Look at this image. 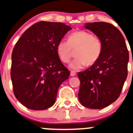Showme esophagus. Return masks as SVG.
Listing matches in <instances>:
<instances>
[{"instance_id":"1","label":"esophagus","mask_w":133,"mask_h":133,"mask_svg":"<svg viewBox=\"0 0 133 133\" xmlns=\"http://www.w3.org/2000/svg\"><path fill=\"white\" fill-rule=\"evenodd\" d=\"M70 75L71 77H73V76H75L76 75V73L73 71H71V73H70Z\"/></svg>"}]
</instances>
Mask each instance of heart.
Wrapping results in <instances>:
<instances>
[{
	"label": "heart",
	"instance_id": "1",
	"mask_svg": "<svg viewBox=\"0 0 133 133\" xmlns=\"http://www.w3.org/2000/svg\"><path fill=\"white\" fill-rule=\"evenodd\" d=\"M75 51L76 58L69 64V67L77 71L86 65H93L97 62L102 53V42L91 32L78 30L69 34L68 41L62 39L58 43L56 52L62 62H69Z\"/></svg>",
	"mask_w": 133,
	"mask_h": 133
}]
</instances>
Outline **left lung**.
Returning <instances> with one entry per match:
<instances>
[{
	"label": "left lung",
	"instance_id": "1",
	"mask_svg": "<svg viewBox=\"0 0 133 133\" xmlns=\"http://www.w3.org/2000/svg\"><path fill=\"white\" fill-rule=\"evenodd\" d=\"M85 28L101 39L103 51L95 64L78 72V99L85 107L103 109L114 103L122 92L127 77L129 52L123 35L113 24L94 22L86 23Z\"/></svg>",
	"mask_w": 133,
	"mask_h": 133
}]
</instances>
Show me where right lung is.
<instances>
[{
    "label": "right lung",
    "mask_w": 133,
    "mask_h": 133,
    "mask_svg": "<svg viewBox=\"0 0 133 133\" xmlns=\"http://www.w3.org/2000/svg\"><path fill=\"white\" fill-rule=\"evenodd\" d=\"M71 29L64 23L39 21L15 44L10 74L14 95L25 107L42 110L55 104L59 87L70 75L56 47Z\"/></svg>",
    "instance_id": "right-lung-1"
}]
</instances>
